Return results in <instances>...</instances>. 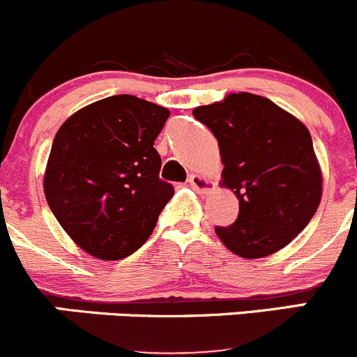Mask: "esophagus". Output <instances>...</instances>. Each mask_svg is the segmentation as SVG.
<instances>
[{
  "mask_svg": "<svg viewBox=\"0 0 357 357\" xmlns=\"http://www.w3.org/2000/svg\"><path fill=\"white\" fill-rule=\"evenodd\" d=\"M189 185L199 194H208L211 192V190H215V182H211L210 178L203 177V175H190Z\"/></svg>",
  "mask_w": 357,
  "mask_h": 357,
  "instance_id": "esophagus-1",
  "label": "esophagus"
}]
</instances>
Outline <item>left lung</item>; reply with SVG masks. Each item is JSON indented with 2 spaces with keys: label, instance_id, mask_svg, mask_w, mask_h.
<instances>
[{
  "label": "left lung",
  "instance_id": "obj_1",
  "mask_svg": "<svg viewBox=\"0 0 357 357\" xmlns=\"http://www.w3.org/2000/svg\"><path fill=\"white\" fill-rule=\"evenodd\" d=\"M192 114L218 140L220 185L239 201L234 224L215 227L218 239L243 259H262L290 245L323 196V174L307 126L248 91L199 105Z\"/></svg>",
  "mask_w": 357,
  "mask_h": 357
}]
</instances>
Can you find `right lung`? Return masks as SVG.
Wrapping results in <instances>:
<instances>
[{"instance_id": "add662e5", "label": "right lung", "mask_w": 357, "mask_h": 357, "mask_svg": "<svg viewBox=\"0 0 357 357\" xmlns=\"http://www.w3.org/2000/svg\"><path fill=\"white\" fill-rule=\"evenodd\" d=\"M167 107L112 95L79 109L60 126L45 170L47 203L88 255L121 260L149 239L174 187L160 178L154 140Z\"/></svg>"}]
</instances>
